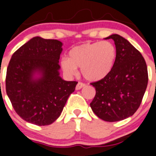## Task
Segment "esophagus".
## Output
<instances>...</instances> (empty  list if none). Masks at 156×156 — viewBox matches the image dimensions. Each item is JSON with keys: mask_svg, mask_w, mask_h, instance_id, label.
I'll use <instances>...</instances> for the list:
<instances>
[{"mask_svg": "<svg viewBox=\"0 0 156 156\" xmlns=\"http://www.w3.org/2000/svg\"><path fill=\"white\" fill-rule=\"evenodd\" d=\"M85 86V84L83 83H81V82H79L77 83V85H76V90H80V89H82L83 87H84Z\"/></svg>", "mask_w": 156, "mask_h": 156, "instance_id": "1", "label": "esophagus"}]
</instances>
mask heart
<instances>
[{
    "label": "heart",
    "instance_id": "b5f03b06",
    "mask_svg": "<svg viewBox=\"0 0 156 156\" xmlns=\"http://www.w3.org/2000/svg\"><path fill=\"white\" fill-rule=\"evenodd\" d=\"M117 57V48L111 41L85 43L70 49L68 58H62L60 64L67 76L75 75L77 67H80L86 80L97 82L110 74L115 67Z\"/></svg>",
    "mask_w": 156,
    "mask_h": 156
}]
</instances>
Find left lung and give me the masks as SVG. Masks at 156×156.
<instances>
[{"instance_id":"obj_1","label":"left lung","mask_w":156,"mask_h":156,"mask_svg":"<svg viewBox=\"0 0 156 156\" xmlns=\"http://www.w3.org/2000/svg\"><path fill=\"white\" fill-rule=\"evenodd\" d=\"M114 40L118 51L115 67L103 80L92 83L95 88L90 107L101 120L122 121L132 116L140 107L148 84L147 66L141 53L118 34Z\"/></svg>"}]
</instances>
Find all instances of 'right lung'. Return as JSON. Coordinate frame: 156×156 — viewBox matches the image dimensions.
Here are the masks:
<instances>
[{"label":"right lung","mask_w":156,"mask_h":156,"mask_svg":"<svg viewBox=\"0 0 156 156\" xmlns=\"http://www.w3.org/2000/svg\"><path fill=\"white\" fill-rule=\"evenodd\" d=\"M62 42L34 37L13 53L7 70L6 92L15 112L38 126L55 122L77 82L60 76Z\"/></svg>","instance_id":"right-lung-1"}]
</instances>
